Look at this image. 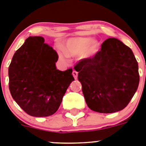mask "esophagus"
<instances>
[{
    "label": "esophagus",
    "instance_id": "34e87169",
    "mask_svg": "<svg viewBox=\"0 0 146 146\" xmlns=\"http://www.w3.org/2000/svg\"><path fill=\"white\" fill-rule=\"evenodd\" d=\"M73 77H74L75 79H77V78H78V72L76 71V70H73Z\"/></svg>",
    "mask_w": 146,
    "mask_h": 146
}]
</instances>
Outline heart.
<instances>
[{"label": "heart", "mask_w": 146, "mask_h": 146, "mask_svg": "<svg viewBox=\"0 0 146 146\" xmlns=\"http://www.w3.org/2000/svg\"><path fill=\"white\" fill-rule=\"evenodd\" d=\"M99 48L100 44L97 40H92V38L79 37L67 40L63 51L68 57H76L82 54L84 57L89 58L93 57ZM61 57L65 59L63 55H61Z\"/></svg>", "instance_id": "obj_1"}]
</instances>
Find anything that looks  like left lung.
Wrapping results in <instances>:
<instances>
[{
    "mask_svg": "<svg viewBox=\"0 0 146 146\" xmlns=\"http://www.w3.org/2000/svg\"><path fill=\"white\" fill-rule=\"evenodd\" d=\"M86 105L96 112L121 111L130 102L140 81L138 64L131 48L108 38L94 56L74 66Z\"/></svg>",
    "mask_w": 146,
    "mask_h": 146,
    "instance_id": "obj_1",
    "label": "left lung"
}]
</instances>
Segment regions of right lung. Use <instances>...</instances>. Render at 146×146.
Masks as SVG:
<instances>
[{
    "label": "right lung",
    "instance_id": "obj_1",
    "mask_svg": "<svg viewBox=\"0 0 146 146\" xmlns=\"http://www.w3.org/2000/svg\"><path fill=\"white\" fill-rule=\"evenodd\" d=\"M58 54L41 36L29 37L17 50L9 68V90L19 107L32 116L53 115L74 81L72 68L57 70Z\"/></svg>",
    "mask_w": 146,
    "mask_h": 146
}]
</instances>
